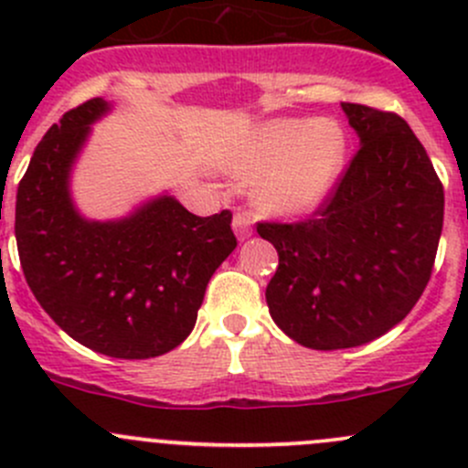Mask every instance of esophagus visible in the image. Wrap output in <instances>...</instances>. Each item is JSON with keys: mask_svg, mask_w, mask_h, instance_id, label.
Instances as JSON below:
<instances>
[{"mask_svg": "<svg viewBox=\"0 0 468 468\" xmlns=\"http://www.w3.org/2000/svg\"><path fill=\"white\" fill-rule=\"evenodd\" d=\"M233 230H235V235H238L239 239L251 238V233H253V219H251V215H247V212H235V217H233Z\"/></svg>", "mask_w": 468, "mask_h": 468, "instance_id": "1", "label": "esophagus"}]
</instances>
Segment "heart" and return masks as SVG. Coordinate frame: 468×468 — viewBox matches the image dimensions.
Returning <instances> with one entry per match:
<instances>
[{
	"instance_id": "heart-1",
	"label": "heart",
	"mask_w": 468,
	"mask_h": 468,
	"mask_svg": "<svg viewBox=\"0 0 468 468\" xmlns=\"http://www.w3.org/2000/svg\"><path fill=\"white\" fill-rule=\"evenodd\" d=\"M346 138L330 120H278L235 155V176L256 183V204L296 215L322 204L344 165Z\"/></svg>"
}]
</instances>
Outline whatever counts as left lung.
<instances>
[{
  "mask_svg": "<svg viewBox=\"0 0 468 468\" xmlns=\"http://www.w3.org/2000/svg\"><path fill=\"white\" fill-rule=\"evenodd\" d=\"M342 108L362 144L333 190L305 219L256 226L278 251L269 314L314 351L360 346L403 322L431 281L443 226V186L408 122Z\"/></svg>",
  "mask_w": 468,
  "mask_h": 468,
  "instance_id": "obj_1",
  "label": "left lung"
}]
</instances>
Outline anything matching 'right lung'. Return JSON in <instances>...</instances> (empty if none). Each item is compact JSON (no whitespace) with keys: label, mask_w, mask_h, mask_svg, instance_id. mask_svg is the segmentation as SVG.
<instances>
[{"label":"right lung","mask_w":468,"mask_h":468,"mask_svg":"<svg viewBox=\"0 0 468 468\" xmlns=\"http://www.w3.org/2000/svg\"><path fill=\"white\" fill-rule=\"evenodd\" d=\"M106 111L103 99H88L36 146L17 186V253L33 296L69 337L103 356L144 360L190 335L207 281L238 239L230 210L197 217L172 197L122 221L79 217L69 167Z\"/></svg>","instance_id":"1"}]
</instances>
